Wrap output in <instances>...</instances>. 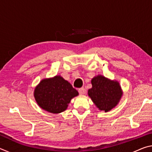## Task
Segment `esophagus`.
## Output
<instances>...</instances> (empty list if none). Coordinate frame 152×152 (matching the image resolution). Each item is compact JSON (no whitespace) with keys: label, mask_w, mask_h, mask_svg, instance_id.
<instances>
[{"label":"esophagus","mask_w":152,"mask_h":152,"mask_svg":"<svg viewBox=\"0 0 152 152\" xmlns=\"http://www.w3.org/2000/svg\"><path fill=\"white\" fill-rule=\"evenodd\" d=\"M78 92L80 94H84L86 93V90L84 88H81L78 90Z\"/></svg>","instance_id":"34e87169"}]
</instances>
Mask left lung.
<instances>
[{
	"label": "left lung",
	"instance_id": "obj_1",
	"mask_svg": "<svg viewBox=\"0 0 152 152\" xmlns=\"http://www.w3.org/2000/svg\"><path fill=\"white\" fill-rule=\"evenodd\" d=\"M91 83L88 94L99 110L108 112L117 106L123 94L119 82L98 75L92 79Z\"/></svg>",
	"mask_w": 152,
	"mask_h": 152
}]
</instances>
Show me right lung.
<instances>
[{
  "instance_id": "add662e5",
  "label": "right lung",
  "mask_w": 152,
  "mask_h": 152,
  "mask_svg": "<svg viewBox=\"0 0 152 152\" xmlns=\"http://www.w3.org/2000/svg\"><path fill=\"white\" fill-rule=\"evenodd\" d=\"M78 95V92L60 76L42 80L34 91L37 104L46 111L56 114L66 110L71 99Z\"/></svg>"
}]
</instances>
